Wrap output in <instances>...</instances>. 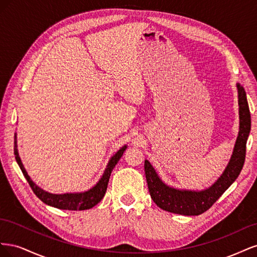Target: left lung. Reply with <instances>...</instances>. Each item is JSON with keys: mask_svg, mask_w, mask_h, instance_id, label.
<instances>
[{"mask_svg": "<svg viewBox=\"0 0 257 257\" xmlns=\"http://www.w3.org/2000/svg\"><path fill=\"white\" fill-rule=\"evenodd\" d=\"M239 104V133L227 167L221 177L203 191L178 190L165 184L149 161H145V174L151 198L161 209L183 215H199L221 197L238 178L245 160V148L251 131V114L242 85L237 83Z\"/></svg>", "mask_w": 257, "mask_h": 257, "instance_id": "obj_1", "label": "left lung"}]
</instances>
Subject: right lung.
Masks as SVG:
<instances>
[{"instance_id":"right-lung-1","label":"right lung","mask_w":257,"mask_h":257,"mask_svg":"<svg viewBox=\"0 0 257 257\" xmlns=\"http://www.w3.org/2000/svg\"><path fill=\"white\" fill-rule=\"evenodd\" d=\"M15 138H16V136H15ZM125 149H126V146L122 147L121 149L109 160L102 178H100L98 182L89 191L81 192V193L51 194L49 192L44 191L43 189L40 188V186L36 185L32 180H31V178L28 175L26 168L22 165L19 154H18V150H17V142L15 141V158H16V161L18 163L23 176L26 177L27 181L29 182L31 189H32L35 195L46 205H49L58 209H63V210H76V211L77 210L90 209L92 207H94L95 205H97L99 201L103 199L107 190L108 181H109L112 169L116 165V163H118L119 160L121 159L123 152L125 151Z\"/></svg>"}]
</instances>
